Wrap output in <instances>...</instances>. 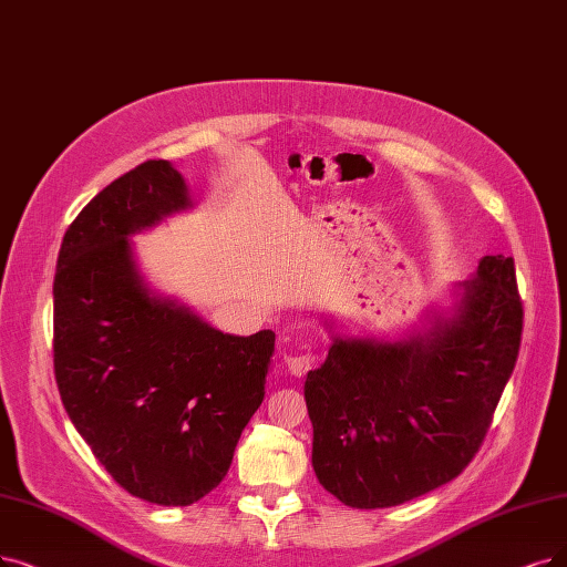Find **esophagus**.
I'll return each mask as SVG.
<instances>
[{
    "mask_svg": "<svg viewBox=\"0 0 567 567\" xmlns=\"http://www.w3.org/2000/svg\"><path fill=\"white\" fill-rule=\"evenodd\" d=\"M313 362H316V353H313L311 349L300 351V353H288V355H284L286 370H288L290 374H296V377L307 374V372L313 368Z\"/></svg>",
    "mask_w": 567,
    "mask_h": 567,
    "instance_id": "obj_1",
    "label": "esophagus"
}]
</instances>
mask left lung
Returning <instances> with one entry per match:
<instances>
[{"label":"left lung","mask_w":567,"mask_h":567,"mask_svg":"<svg viewBox=\"0 0 567 567\" xmlns=\"http://www.w3.org/2000/svg\"><path fill=\"white\" fill-rule=\"evenodd\" d=\"M451 316L400 342L332 334L305 381L321 486L355 509L456 480L477 454L524 330L514 260L484 256Z\"/></svg>","instance_id":"obj_1"}]
</instances>
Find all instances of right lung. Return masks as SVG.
<instances>
[{
  "instance_id": "add662e5",
  "label": "right lung",
  "mask_w": 567,
  "mask_h": 567,
  "mask_svg": "<svg viewBox=\"0 0 567 567\" xmlns=\"http://www.w3.org/2000/svg\"><path fill=\"white\" fill-rule=\"evenodd\" d=\"M193 207L167 161H146L87 202L53 284V365L66 414L127 493L186 507L230 470L265 398L275 332L223 334L151 292L130 237Z\"/></svg>"
}]
</instances>
